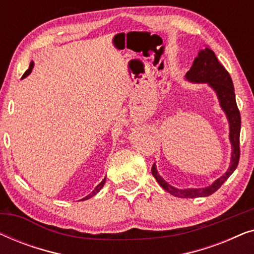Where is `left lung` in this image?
Instances as JSON below:
<instances>
[{
  "label": "left lung",
  "instance_id": "obj_1",
  "mask_svg": "<svg viewBox=\"0 0 254 254\" xmlns=\"http://www.w3.org/2000/svg\"><path fill=\"white\" fill-rule=\"evenodd\" d=\"M187 81L192 83H207L216 93L221 109L227 116L229 123V140L231 143V161L227 172L220 178L215 180L211 185L202 189H177L170 185L168 182L159 176L156 169V164L152 165L151 172L157 183L172 195L184 197V199H193V197H202L211 195L214 192L223 185V183L230 177L237 168L239 162V135H241V113L236 103L235 88L229 72L217 60L216 55L209 47L201 50L197 57L194 59L192 67L186 72Z\"/></svg>",
  "mask_w": 254,
  "mask_h": 254
}]
</instances>
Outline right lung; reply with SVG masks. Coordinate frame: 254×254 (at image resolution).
<instances>
[{
    "label": "right lung",
    "instance_id": "1",
    "mask_svg": "<svg viewBox=\"0 0 254 254\" xmlns=\"http://www.w3.org/2000/svg\"><path fill=\"white\" fill-rule=\"evenodd\" d=\"M33 64H33V61H31V64H30V67H29V69H27V70H26L25 72H24V75H23V77H22V78H25V77H26V76H29V75L31 74V71H32V68H33ZM105 183H106V177H105V178H104V179H103V182H102V183H100V184H99V185H97V186L95 187V190H92V192L89 194V195H86L85 197H83V199H82V200H88V199H90V197H92L93 195H96V194H97V193H98V192H99V190L103 189V186H104V185H105Z\"/></svg>",
    "mask_w": 254,
    "mask_h": 254
}]
</instances>
